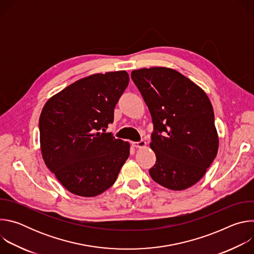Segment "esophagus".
<instances>
[{"label":"esophagus","instance_id":"34e87169","mask_svg":"<svg viewBox=\"0 0 254 254\" xmlns=\"http://www.w3.org/2000/svg\"><path fill=\"white\" fill-rule=\"evenodd\" d=\"M146 144H147V142L144 141V140L133 141L132 142V147H134V148H143V147H146Z\"/></svg>","mask_w":254,"mask_h":254}]
</instances>
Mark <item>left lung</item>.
I'll return each instance as SVG.
<instances>
[{"label": "left lung", "mask_w": 254, "mask_h": 254, "mask_svg": "<svg viewBox=\"0 0 254 254\" xmlns=\"http://www.w3.org/2000/svg\"><path fill=\"white\" fill-rule=\"evenodd\" d=\"M130 76L154 124L150 146L157 161L149 171L152 179L174 191L195 185L219 147L207 94L180 72L167 67L133 70Z\"/></svg>", "instance_id": "obj_1"}]
</instances>
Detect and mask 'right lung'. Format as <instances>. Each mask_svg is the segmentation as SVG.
Instances as JSON below:
<instances>
[{
    "mask_svg": "<svg viewBox=\"0 0 254 254\" xmlns=\"http://www.w3.org/2000/svg\"><path fill=\"white\" fill-rule=\"evenodd\" d=\"M125 70L81 78L53 95L39 119L47 168L70 193L94 197L112 187L129 156V143L105 132L128 85Z\"/></svg>",
    "mask_w": 254,
    "mask_h": 254,
    "instance_id": "right-lung-1",
    "label": "right lung"
}]
</instances>
